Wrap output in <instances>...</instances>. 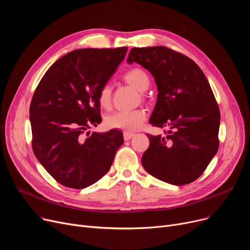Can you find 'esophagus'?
I'll return each mask as SVG.
<instances>
[{"instance_id": "obj_1", "label": "esophagus", "mask_w": 250, "mask_h": 250, "mask_svg": "<svg viewBox=\"0 0 250 250\" xmlns=\"http://www.w3.org/2000/svg\"><path fill=\"white\" fill-rule=\"evenodd\" d=\"M135 136L134 133H130V132H124V139L125 141H128L129 139H132Z\"/></svg>"}]
</instances>
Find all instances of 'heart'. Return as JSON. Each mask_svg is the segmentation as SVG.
Returning <instances> with one entry per match:
<instances>
[{
    "instance_id": "b5f03b06",
    "label": "heart",
    "mask_w": 250,
    "mask_h": 250,
    "mask_svg": "<svg viewBox=\"0 0 250 250\" xmlns=\"http://www.w3.org/2000/svg\"><path fill=\"white\" fill-rule=\"evenodd\" d=\"M124 80L141 92L146 91L151 83L147 72L140 68H135L126 72L124 75ZM111 95L112 91L110 85H103L98 93V103L102 108H109L111 104ZM145 120L146 112L142 109L118 111L105 118V125L109 128H118L124 129L125 132H132V130L138 129Z\"/></svg>"
}]
</instances>
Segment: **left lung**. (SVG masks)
<instances>
[{"instance_id": "8db88e82", "label": "left lung", "mask_w": 250, "mask_h": 250, "mask_svg": "<svg viewBox=\"0 0 250 250\" xmlns=\"http://www.w3.org/2000/svg\"><path fill=\"white\" fill-rule=\"evenodd\" d=\"M126 62L154 77L158 95L149 123L169 129L165 137L147 134L143 167L173 186L198 179L219 148L220 110L205 74L192 60L165 46L134 47Z\"/></svg>"}]
</instances>
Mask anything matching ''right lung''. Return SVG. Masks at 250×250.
Masks as SVG:
<instances>
[{
	"label": "right lung",
	"mask_w": 250,
	"mask_h": 250,
	"mask_svg": "<svg viewBox=\"0 0 250 250\" xmlns=\"http://www.w3.org/2000/svg\"><path fill=\"white\" fill-rule=\"evenodd\" d=\"M127 47L73 50L50 65L29 108L32 149L46 171L63 187L85 188L108 172L124 144L121 130L85 133L101 123L98 93Z\"/></svg>",
	"instance_id": "obj_1"
}]
</instances>
